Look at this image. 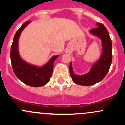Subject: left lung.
Listing matches in <instances>:
<instances>
[{
	"label": "left lung",
	"instance_id": "8db88e82",
	"mask_svg": "<svg viewBox=\"0 0 125 125\" xmlns=\"http://www.w3.org/2000/svg\"><path fill=\"white\" fill-rule=\"evenodd\" d=\"M98 27L90 31L94 35L98 36L103 42V53L100 59L93 65L88 74L78 76L74 74L71 64L69 65V73L73 81L77 84L91 86L100 82L109 71L112 62V43L108 30L101 23H97Z\"/></svg>",
	"mask_w": 125,
	"mask_h": 125
}]
</instances>
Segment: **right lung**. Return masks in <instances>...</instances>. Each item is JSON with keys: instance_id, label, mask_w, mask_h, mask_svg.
I'll return each instance as SVG.
<instances>
[{"instance_id": "right-lung-1", "label": "right lung", "mask_w": 125, "mask_h": 125, "mask_svg": "<svg viewBox=\"0 0 125 125\" xmlns=\"http://www.w3.org/2000/svg\"><path fill=\"white\" fill-rule=\"evenodd\" d=\"M31 21L25 22L15 33L10 49V59L12 66L15 76L25 84L32 87L44 86L49 82L52 74L54 62L58 56L52 59L42 68H37L26 63L20 57L18 52V40L20 34L26 25Z\"/></svg>"}]
</instances>
